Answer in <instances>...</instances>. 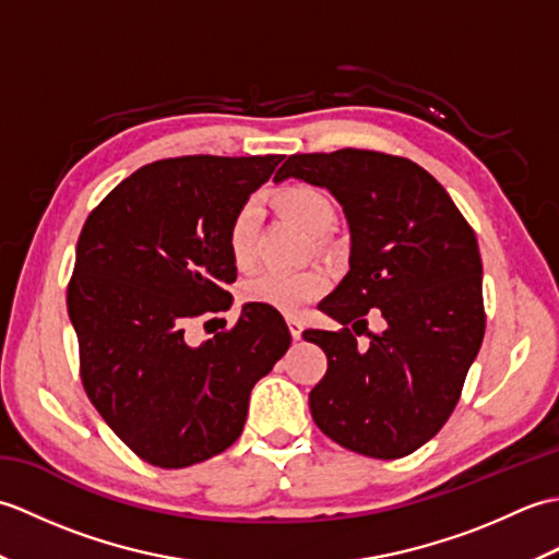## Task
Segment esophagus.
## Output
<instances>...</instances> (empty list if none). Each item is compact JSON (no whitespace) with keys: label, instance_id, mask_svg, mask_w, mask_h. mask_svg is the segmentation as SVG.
I'll list each match as a JSON object with an SVG mask.
<instances>
[{"label":"esophagus","instance_id":"esophagus-1","mask_svg":"<svg viewBox=\"0 0 559 559\" xmlns=\"http://www.w3.org/2000/svg\"><path fill=\"white\" fill-rule=\"evenodd\" d=\"M288 326H290V334H293V338L298 341V338L302 336V329H305L300 319H298V317H288Z\"/></svg>","mask_w":559,"mask_h":559}]
</instances>
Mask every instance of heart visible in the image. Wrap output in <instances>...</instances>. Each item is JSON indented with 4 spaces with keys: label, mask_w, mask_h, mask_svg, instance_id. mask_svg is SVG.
Returning a JSON list of instances; mask_svg holds the SVG:
<instances>
[{
    "label": "heart",
    "mask_w": 559,
    "mask_h": 559,
    "mask_svg": "<svg viewBox=\"0 0 559 559\" xmlns=\"http://www.w3.org/2000/svg\"><path fill=\"white\" fill-rule=\"evenodd\" d=\"M278 209L312 235H322L334 221V206L324 192L314 187L295 185L278 194ZM257 235V209L245 204L235 213L228 228V249L237 269L252 266ZM329 288V273L324 269L305 271H264L245 286L249 302L266 305L273 310L295 314L307 302L317 300Z\"/></svg>",
    "instance_id": "1"
}]
</instances>
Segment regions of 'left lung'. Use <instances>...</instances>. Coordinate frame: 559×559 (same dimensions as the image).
Returning a JSON list of instances; mask_svg holds the SVG:
<instances>
[{
    "label": "left lung",
    "instance_id": "obj_1",
    "mask_svg": "<svg viewBox=\"0 0 559 559\" xmlns=\"http://www.w3.org/2000/svg\"><path fill=\"white\" fill-rule=\"evenodd\" d=\"M288 177L326 189L350 233L348 273L319 302L343 329L302 334L329 358L310 391L312 418L358 454L406 456L442 430L480 350L476 233L447 189L406 158L360 148L295 153L273 180ZM370 309L385 329L358 347L354 335Z\"/></svg>",
    "mask_w": 559,
    "mask_h": 559
}]
</instances>
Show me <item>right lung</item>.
Returning a JSON list of instances; mask_svg holds the SVG:
<instances>
[{"label": "right lung", "mask_w": 559, "mask_h": 559, "mask_svg": "<svg viewBox=\"0 0 559 559\" xmlns=\"http://www.w3.org/2000/svg\"><path fill=\"white\" fill-rule=\"evenodd\" d=\"M283 156H182L117 185L83 225L67 307L81 379L112 432L144 461L185 468L240 437L249 394L290 346L278 310L192 343V319L225 312L237 278L228 228Z\"/></svg>", "instance_id": "add662e5"}]
</instances>
